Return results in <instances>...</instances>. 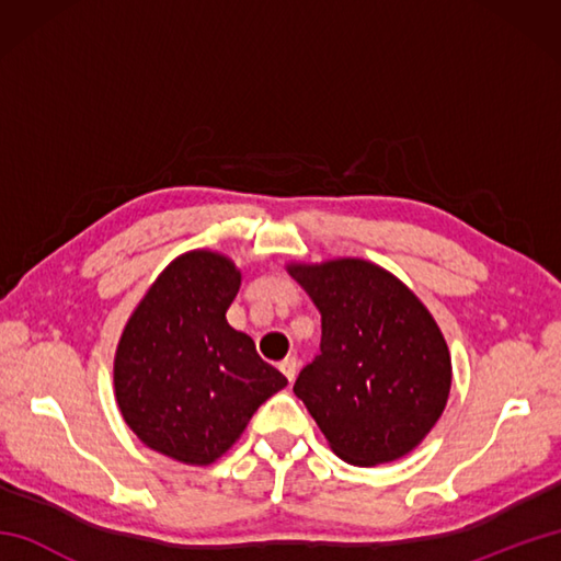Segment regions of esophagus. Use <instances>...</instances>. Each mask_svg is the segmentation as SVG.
I'll return each instance as SVG.
<instances>
[{
    "label": "esophagus",
    "instance_id": "obj_1",
    "mask_svg": "<svg viewBox=\"0 0 561 561\" xmlns=\"http://www.w3.org/2000/svg\"><path fill=\"white\" fill-rule=\"evenodd\" d=\"M279 371L287 376L289 380H294L296 371H299V359H296V356H287V359L279 362Z\"/></svg>",
    "mask_w": 561,
    "mask_h": 561
}]
</instances>
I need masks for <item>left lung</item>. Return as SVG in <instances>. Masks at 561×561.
<instances>
[{
	"instance_id": "1",
	"label": "left lung",
	"mask_w": 561,
	"mask_h": 561,
	"mask_svg": "<svg viewBox=\"0 0 561 561\" xmlns=\"http://www.w3.org/2000/svg\"><path fill=\"white\" fill-rule=\"evenodd\" d=\"M320 311V354L296 398L352 465L402 458L432 432L450 390L446 340L422 301L366 260L291 265Z\"/></svg>"
}]
</instances>
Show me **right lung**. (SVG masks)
<instances>
[{
  "instance_id": "right-lung-1",
  "label": "right lung",
  "mask_w": 561,
  "mask_h": 561,
  "mask_svg": "<svg viewBox=\"0 0 561 561\" xmlns=\"http://www.w3.org/2000/svg\"><path fill=\"white\" fill-rule=\"evenodd\" d=\"M238 287L229 257L193 250L159 274L123 332L117 404L129 428L163 456L209 465L287 386L255 342L226 323Z\"/></svg>"
}]
</instances>
